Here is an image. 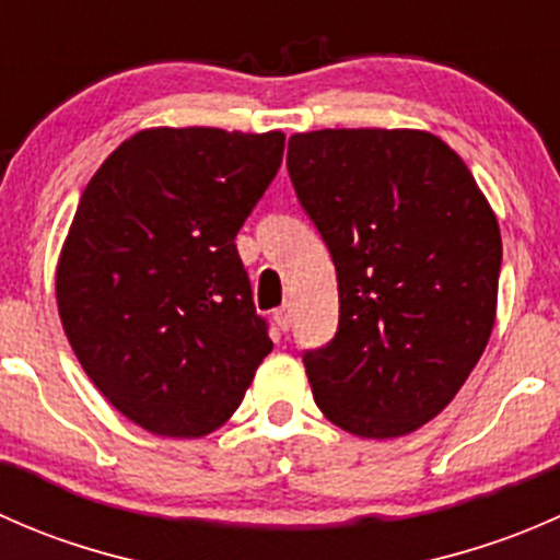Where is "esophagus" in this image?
<instances>
[{
    "label": "esophagus",
    "mask_w": 560,
    "mask_h": 560,
    "mask_svg": "<svg viewBox=\"0 0 560 560\" xmlns=\"http://www.w3.org/2000/svg\"><path fill=\"white\" fill-rule=\"evenodd\" d=\"M292 316H295V314H292L290 303H284V306H281V308H276V312H273L276 327H279V330H290V327H292Z\"/></svg>",
    "instance_id": "esophagus-1"
}]
</instances>
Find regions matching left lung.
Here are the masks:
<instances>
[{
  "instance_id": "obj_1",
  "label": "left lung",
  "mask_w": 560,
  "mask_h": 560,
  "mask_svg": "<svg viewBox=\"0 0 560 560\" xmlns=\"http://www.w3.org/2000/svg\"><path fill=\"white\" fill-rule=\"evenodd\" d=\"M287 167L338 279L336 338L303 354L316 406L360 439L406 436L447 409L488 347L499 219L425 129L298 132Z\"/></svg>"
}]
</instances>
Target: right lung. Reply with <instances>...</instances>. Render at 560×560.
<instances>
[{"label": "right lung", "instance_id": "add662e5", "mask_svg": "<svg viewBox=\"0 0 560 560\" xmlns=\"http://www.w3.org/2000/svg\"><path fill=\"white\" fill-rule=\"evenodd\" d=\"M284 132L151 127L83 189L56 265L78 363L127 420L200 439L244 400L273 341L235 248Z\"/></svg>", "mask_w": 560, "mask_h": 560}]
</instances>
